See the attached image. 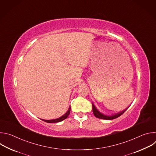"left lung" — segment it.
<instances>
[{"label": "left lung", "mask_w": 156, "mask_h": 156, "mask_svg": "<svg viewBox=\"0 0 156 156\" xmlns=\"http://www.w3.org/2000/svg\"><path fill=\"white\" fill-rule=\"evenodd\" d=\"M92 105H93V114L94 115V116L98 119H104V120H113V119H115L119 117H120V115H122L125 111L128 109V108L126 109H125L124 110L122 111V112H119V113H117V114H114L112 115H104L102 114H101L99 111L98 110V109L95 107L94 105L92 103Z\"/></svg>", "instance_id": "8db88e82"}]
</instances>
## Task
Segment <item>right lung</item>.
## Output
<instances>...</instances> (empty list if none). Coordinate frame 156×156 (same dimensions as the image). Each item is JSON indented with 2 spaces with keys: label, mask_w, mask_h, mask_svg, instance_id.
Returning a JSON list of instances; mask_svg holds the SVG:
<instances>
[{
  "label": "right lung",
  "mask_w": 156,
  "mask_h": 156,
  "mask_svg": "<svg viewBox=\"0 0 156 156\" xmlns=\"http://www.w3.org/2000/svg\"><path fill=\"white\" fill-rule=\"evenodd\" d=\"M70 107L69 108V109L68 110L67 112H66L63 115L60 117V118H58L57 119H54V120H42L47 122V123H57V122H61V121H62V120H65V119L67 118L68 116L69 115V114H70Z\"/></svg>",
  "instance_id": "right-lung-1"
}]
</instances>
